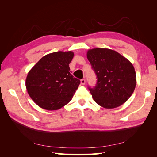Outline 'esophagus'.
<instances>
[{"label":"esophagus","mask_w":157,"mask_h":157,"mask_svg":"<svg viewBox=\"0 0 157 157\" xmlns=\"http://www.w3.org/2000/svg\"><path fill=\"white\" fill-rule=\"evenodd\" d=\"M80 83H81L82 85H84L85 83H86V80H85L84 78L81 79V80H80Z\"/></svg>","instance_id":"obj_1"}]
</instances>
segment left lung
Listing matches in <instances>:
<instances>
[{
	"label": "left lung",
	"instance_id": "obj_1",
	"mask_svg": "<svg viewBox=\"0 0 157 157\" xmlns=\"http://www.w3.org/2000/svg\"><path fill=\"white\" fill-rule=\"evenodd\" d=\"M87 58L97 75V84L89 87L94 101L105 109L125 103L134 92L136 74L134 66L125 57L108 48H93Z\"/></svg>",
	"mask_w": 157,
	"mask_h": 157
}]
</instances>
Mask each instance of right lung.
<instances>
[{
  "label": "right lung",
  "mask_w": 157,
  "mask_h": 157,
  "mask_svg": "<svg viewBox=\"0 0 157 157\" xmlns=\"http://www.w3.org/2000/svg\"><path fill=\"white\" fill-rule=\"evenodd\" d=\"M73 56L71 51L48 54L29 71L25 86L29 96L37 105L54 111L71 100L80 82L71 74L69 65Z\"/></svg>",
  "instance_id": "obj_1"
}]
</instances>
